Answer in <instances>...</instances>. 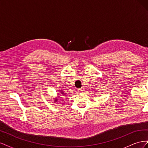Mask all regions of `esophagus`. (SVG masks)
<instances>
[{"label": "esophagus", "instance_id": "esophagus-1", "mask_svg": "<svg viewBox=\"0 0 148 148\" xmlns=\"http://www.w3.org/2000/svg\"><path fill=\"white\" fill-rule=\"evenodd\" d=\"M78 91L79 92H83V88H79V89H78Z\"/></svg>", "mask_w": 148, "mask_h": 148}]
</instances>
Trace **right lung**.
<instances>
[{
	"mask_svg": "<svg viewBox=\"0 0 148 148\" xmlns=\"http://www.w3.org/2000/svg\"><path fill=\"white\" fill-rule=\"evenodd\" d=\"M62 94H63V93H62Z\"/></svg>",
	"mask_w": 148,
	"mask_h": 148,
	"instance_id": "right-lung-1",
	"label": "right lung"
}]
</instances>
